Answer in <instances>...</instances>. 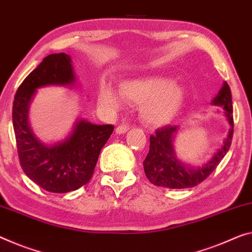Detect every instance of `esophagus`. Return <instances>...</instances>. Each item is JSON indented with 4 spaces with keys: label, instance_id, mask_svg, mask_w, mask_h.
Segmentation results:
<instances>
[{
    "label": "esophagus",
    "instance_id": "1",
    "mask_svg": "<svg viewBox=\"0 0 252 252\" xmlns=\"http://www.w3.org/2000/svg\"><path fill=\"white\" fill-rule=\"evenodd\" d=\"M128 130H129V126L121 125V126H118L117 128H116V134L123 135V134H126Z\"/></svg>",
    "mask_w": 252,
    "mask_h": 252
}]
</instances>
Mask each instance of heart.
Instances as JSON below:
<instances>
[{
    "mask_svg": "<svg viewBox=\"0 0 252 252\" xmlns=\"http://www.w3.org/2000/svg\"><path fill=\"white\" fill-rule=\"evenodd\" d=\"M123 99L141 104L139 113L146 124L164 126L171 123L183 109L186 91L180 84L158 76L123 81L119 84V94L109 84L100 88L99 102L108 109L118 110L123 106Z\"/></svg>",
    "mask_w": 252,
    "mask_h": 252,
    "instance_id": "obj_1",
    "label": "heart"
}]
</instances>
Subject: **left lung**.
<instances>
[{"label": "left lung", "mask_w": 252, "mask_h": 252, "mask_svg": "<svg viewBox=\"0 0 252 252\" xmlns=\"http://www.w3.org/2000/svg\"><path fill=\"white\" fill-rule=\"evenodd\" d=\"M212 104L223 108V114L231 126L223 144L206 163L200 166L187 165L177 158L173 146L179 127H162L156 131V135L150 136V151L143 162L145 175L151 184L172 189L193 187L206 179L225 157L233 136V115H232L233 107H232L231 90L226 82L223 83L219 94L213 99Z\"/></svg>", "instance_id": "1"}]
</instances>
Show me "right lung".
<instances>
[{
  "label": "right lung",
  "mask_w": 252,
  "mask_h": 252,
  "mask_svg": "<svg viewBox=\"0 0 252 252\" xmlns=\"http://www.w3.org/2000/svg\"><path fill=\"white\" fill-rule=\"evenodd\" d=\"M76 83L71 56L52 54L26 77L14 96L12 121L21 168L29 179L50 192L65 193L86 185L114 130L113 125H95L79 118L67 136L56 143H45L33 134L29 109L38 89L73 88Z\"/></svg>",
  "instance_id": "add662e5"
}]
</instances>
